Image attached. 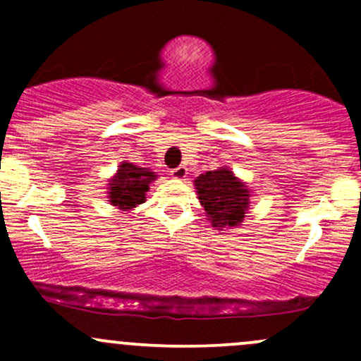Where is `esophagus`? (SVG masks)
<instances>
[{
	"instance_id": "obj_1",
	"label": "esophagus",
	"mask_w": 361,
	"mask_h": 361,
	"mask_svg": "<svg viewBox=\"0 0 361 361\" xmlns=\"http://www.w3.org/2000/svg\"><path fill=\"white\" fill-rule=\"evenodd\" d=\"M186 175H188V169H186V166H178L175 169H171V176L176 178V180H183V178H186Z\"/></svg>"
}]
</instances>
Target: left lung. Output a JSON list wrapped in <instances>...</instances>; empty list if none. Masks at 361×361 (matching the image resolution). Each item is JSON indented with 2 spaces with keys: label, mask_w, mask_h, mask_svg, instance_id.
<instances>
[{
  "label": "left lung",
  "mask_w": 361,
  "mask_h": 361,
  "mask_svg": "<svg viewBox=\"0 0 361 361\" xmlns=\"http://www.w3.org/2000/svg\"><path fill=\"white\" fill-rule=\"evenodd\" d=\"M195 186L212 227L224 229L243 222L250 204V192L229 169L207 171L195 180Z\"/></svg>",
  "instance_id": "1"
}]
</instances>
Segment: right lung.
I'll list each match as a JSON object with an SVG mask.
<instances>
[{
	"mask_svg": "<svg viewBox=\"0 0 361 361\" xmlns=\"http://www.w3.org/2000/svg\"><path fill=\"white\" fill-rule=\"evenodd\" d=\"M154 178V173L149 171L147 168H139L135 164L122 163L117 175H115L114 180H110V204L122 210L140 205L146 200L149 183Z\"/></svg>",
	"mask_w": 361,
	"mask_h": 361,
	"instance_id": "right-lung-1",
	"label": "right lung"
}]
</instances>
